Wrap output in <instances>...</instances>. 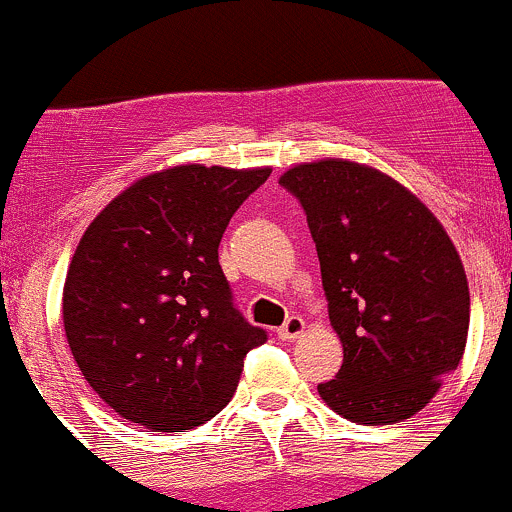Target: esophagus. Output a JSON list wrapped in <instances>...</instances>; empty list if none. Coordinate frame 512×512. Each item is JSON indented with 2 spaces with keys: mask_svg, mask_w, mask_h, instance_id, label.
Listing matches in <instances>:
<instances>
[{
  "mask_svg": "<svg viewBox=\"0 0 512 512\" xmlns=\"http://www.w3.org/2000/svg\"><path fill=\"white\" fill-rule=\"evenodd\" d=\"M303 331H306V321H303L301 316H291L281 328H278V338H283V341H291V338L303 336Z\"/></svg>",
  "mask_w": 512,
  "mask_h": 512,
  "instance_id": "1",
  "label": "esophagus"
}]
</instances>
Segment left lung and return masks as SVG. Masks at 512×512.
Returning a JSON list of instances; mask_svg holds the SVG:
<instances>
[{
    "label": "left lung",
    "mask_w": 512,
    "mask_h": 512,
    "mask_svg": "<svg viewBox=\"0 0 512 512\" xmlns=\"http://www.w3.org/2000/svg\"><path fill=\"white\" fill-rule=\"evenodd\" d=\"M306 211L343 366L318 386L331 411L388 426L426 408L465 353L470 291L443 224L393 176L348 159L283 171Z\"/></svg>",
    "instance_id": "1"
}]
</instances>
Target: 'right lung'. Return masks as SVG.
Returning <instances> with one entry per match:
<instances>
[{
  "label": "right lung",
  "instance_id": "right-lung-1",
  "mask_svg": "<svg viewBox=\"0 0 512 512\" xmlns=\"http://www.w3.org/2000/svg\"><path fill=\"white\" fill-rule=\"evenodd\" d=\"M268 176L271 166H171L86 226L64 281V333L86 383L126 421L184 433L236 393L266 331L231 303L219 244Z\"/></svg>",
  "mask_w": 512,
  "mask_h": 512
}]
</instances>
